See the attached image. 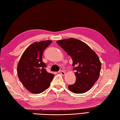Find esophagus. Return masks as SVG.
Returning <instances> with one entry per match:
<instances>
[{"instance_id":"1","label":"esophagus","mask_w":120,"mask_h":120,"mask_svg":"<svg viewBox=\"0 0 120 120\" xmlns=\"http://www.w3.org/2000/svg\"><path fill=\"white\" fill-rule=\"evenodd\" d=\"M60 73L62 75H63V76H64L65 75V72L64 71H60Z\"/></svg>"}]
</instances>
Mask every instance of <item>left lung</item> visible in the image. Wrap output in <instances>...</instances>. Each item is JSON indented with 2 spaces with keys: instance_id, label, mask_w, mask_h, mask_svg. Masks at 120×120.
<instances>
[{
  "instance_id": "left-lung-1",
  "label": "left lung",
  "mask_w": 120,
  "mask_h": 120,
  "mask_svg": "<svg viewBox=\"0 0 120 120\" xmlns=\"http://www.w3.org/2000/svg\"><path fill=\"white\" fill-rule=\"evenodd\" d=\"M57 43L71 56L76 80L68 89L75 94L88 91L98 80L101 64L96 53L85 43L74 38L57 41Z\"/></svg>"
}]
</instances>
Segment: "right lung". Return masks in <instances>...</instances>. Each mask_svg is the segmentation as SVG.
Instances as JSON below:
<instances>
[{"instance_id": "1", "label": "right lung", "mask_w": 120, "mask_h": 120, "mask_svg": "<svg viewBox=\"0 0 120 120\" xmlns=\"http://www.w3.org/2000/svg\"><path fill=\"white\" fill-rule=\"evenodd\" d=\"M52 41L35 42L24 51L17 66L18 78L24 87L33 94H40L49 88L54 75L46 71L42 61L44 50Z\"/></svg>"}]
</instances>
